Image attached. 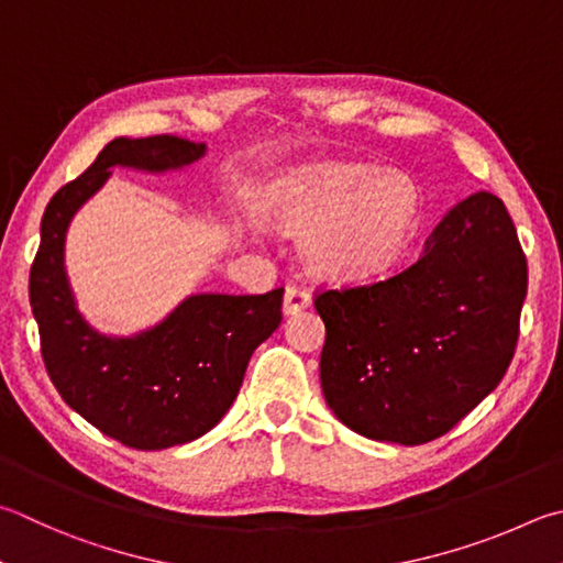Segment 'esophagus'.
<instances>
[{
    "label": "esophagus",
    "mask_w": 563,
    "mask_h": 563,
    "mask_svg": "<svg viewBox=\"0 0 563 563\" xmlns=\"http://www.w3.org/2000/svg\"><path fill=\"white\" fill-rule=\"evenodd\" d=\"M310 305V292L300 288V285H290L288 290H285V298H283V312L285 314H298L300 310H305Z\"/></svg>",
    "instance_id": "1"
}]
</instances>
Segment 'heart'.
Returning a JSON list of instances; mask_svg holds the SVG:
<instances>
[{
  "mask_svg": "<svg viewBox=\"0 0 563 563\" xmlns=\"http://www.w3.org/2000/svg\"><path fill=\"white\" fill-rule=\"evenodd\" d=\"M271 217L302 239L312 275L352 283L401 258L421 227V191L401 172L369 165H317L273 184Z\"/></svg>",
  "mask_w": 563,
  "mask_h": 563,
  "instance_id": "heart-1",
  "label": "heart"
}]
</instances>
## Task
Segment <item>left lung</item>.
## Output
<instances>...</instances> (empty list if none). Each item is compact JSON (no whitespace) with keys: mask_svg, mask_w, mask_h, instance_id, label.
<instances>
[{"mask_svg":"<svg viewBox=\"0 0 563 563\" xmlns=\"http://www.w3.org/2000/svg\"><path fill=\"white\" fill-rule=\"evenodd\" d=\"M525 295L527 258L505 203L470 194L406 271L317 295L327 406L372 441H435L503 382Z\"/></svg>","mask_w":563,"mask_h":563,"instance_id":"left-lung-1","label":"left lung"}]
</instances>
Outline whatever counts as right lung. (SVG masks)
Instances as JSON below:
<instances>
[{"label": "right lung", "mask_w": 563, "mask_h": 563, "mask_svg": "<svg viewBox=\"0 0 563 563\" xmlns=\"http://www.w3.org/2000/svg\"><path fill=\"white\" fill-rule=\"evenodd\" d=\"M207 145L175 135L115 137L84 175L60 187L41 219L29 300L51 382L98 431L137 451L197 441L239 396L255 346L283 320V288L265 295L197 292L137 334H103L80 314L64 251L76 211L110 179V167H189Z\"/></svg>", "instance_id": "add662e5"}]
</instances>
